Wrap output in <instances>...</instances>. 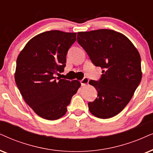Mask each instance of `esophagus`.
<instances>
[{
	"label": "esophagus",
	"instance_id": "obj_1",
	"mask_svg": "<svg viewBox=\"0 0 153 153\" xmlns=\"http://www.w3.org/2000/svg\"><path fill=\"white\" fill-rule=\"evenodd\" d=\"M88 82H89V79H88V78H87V77H85L84 78L82 79V80H80L81 85H82V86L86 85L87 84H88Z\"/></svg>",
	"mask_w": 153,
	"mask_h": 153
}]
</instances>
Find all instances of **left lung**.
Wrapping results in <instances>:
<instances>
[{
  "mask_svg": "<svg viewBox=\"0 0 153 153\" xmlns=\"http://www.w3.org/2000/svg\"><path fill=\"white\" fill-rule=\"evenodd\" d=\"M77 41L92 63L102 69L99 80L89 81L97 91L94 101L88 103L89 110L100 119L114 117L128 104L140 84V54L126 36L111 30L78 32Z\"/></svg>",
  "mask_w": 153,
  "mask_h": 153,
  "instance_id": "1",
  "label": "left lung"
}]
</instances>
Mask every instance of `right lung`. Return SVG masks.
<instances>
[{"instance_id": "obj_1", "label": "right lung", "mask_w": 153, "mask_h": 153, "mask_svg": "<svg viewBox=\"0 0 153 153\" xmlns=\"http://www.w3.org/2000/svg\"><path fill=\"white\" fill-rule=\"evenodd\" d=\"M75 41L76 33L48 31L30 40L17 59V88L26 103L45 119L65 115L80 87L78 80L56 77L64 71L68 51Z\"/></svg>"}]
</instances>
